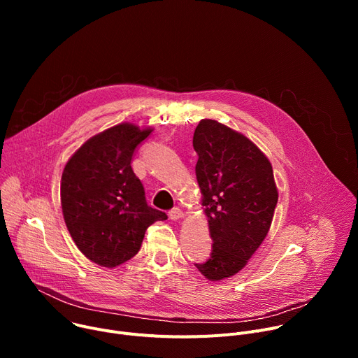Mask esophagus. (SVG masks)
<instances>
[{"mask_svg":"<svg viewBox=\"0 0 358 358\" xmlns=\"http://www.w3.org/2000/svg\"><path fill=\"white\" fill-rule=\"evenodd\" d=\"M169 215H170V218H171L173 221H178V220H181V218L184 217V213H182L178 207H174V208L169 213Z\"/></svg>","mask_w":358,"mask_h":358,"instance_id":"34e87169","label":"esophagus"}]
</instances>
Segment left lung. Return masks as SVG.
<instances>
[{
    "mask_svg": "<svg viewBox=\"0 0 358 358\" xmlns=\"http://www.w3.org/2000/svg\"><path fill=\"white\" fill-rule=\"evenodd\" d=\"M196 181L208 218L213 252L195 264L210 280L238 273L266 238L278 203L272 164L243 134L202 119L192 138Z\"/></svg>",
    "mask_w": 358,
    "mask_h": 358,
    "instance_id": "8db88e82",
    "label": "left lung"
}]
</instances>
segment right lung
I'll list each match as a JSON object with an SVG mask.
<instances>
[{
  "instance_id": "obj_1",
  "label": "right lung",
  "mask_w": 358,
  "mask_h": 358,
  "mask_svg": "<svg viewBox=\"0 0 358 358\" xmlns=\"http://www.w3.org/2000/svg\"><path fill=\"white\" fill-rule=\"evenodd\" d=\"M152 129L120 123L90 137L66 163L61 203L68 231L92 262L116 268L140 250L147 228L167 220L147 206L131 169L137 145Z\"/></svg>"
}]
</instances>
